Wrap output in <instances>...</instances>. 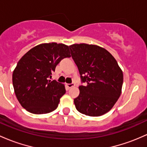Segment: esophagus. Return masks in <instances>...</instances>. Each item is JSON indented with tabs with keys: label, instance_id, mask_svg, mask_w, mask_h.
Returning <instances> with one entry per match:
<instances>
[{
	"label": "esophagus",
	"instance_id": "esophagus-1",
	"mask_svg": "<svg viewBox=\"0 0 147 147\" xmlns=\"http://www.w3.org/2000/svg\"><path fill=\"white\" fill-rule=\"evenodd\" d=\"M75 83H72V84H66V86H67V88H72V86H75Z\"/></svg>",
	"mask_w": 147,
	"mask_h": 147
}]
</instances>
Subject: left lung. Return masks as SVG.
<instances>
[{
	"label": "left lung",
	"mask_w": 147,
	"mask_h": 147,
	"mask_svg": "<svg viewBox=\"0 0 147 147\" xmlns=\"http://www.w3.org/2000/svg\"><path fill=\"white\" fill-rule=\"evenodd\" d=\"M82 83L80 95L74 99L78 112L99 117L110 110L121 93L123 75L117 61L109 51L97 45L69 46Z\"/></svg>",
	"instance_id": "obj_1"
}]
</instances>
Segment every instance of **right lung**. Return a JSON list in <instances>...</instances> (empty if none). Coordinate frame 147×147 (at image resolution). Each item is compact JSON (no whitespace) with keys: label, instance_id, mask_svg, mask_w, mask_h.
Listing matches in <instances>:
<instances>
[{"label":"right lung","instance_id":"add662e5","mask_svg":"<svg viewBox=\"0 0 147 147\" xmlns=\"http://www.w3.org/2000/svg\"><path fill=\"white\" fill-rule=\"evenodd\" d=\"M69 47L56 42L32 48L22 56L12 74L16 96L30 113L47 114L57 108L65 93L63 84L48 80L62 59L70 57Z\"/></svg>","mask_w":147,"mask_h":147}]
</instances>
